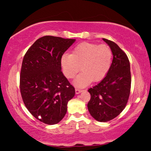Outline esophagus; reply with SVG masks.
Here are the masks:
<instances>
[{"label": "esophagus", "instance_id": "esophagus-1", "mask_svg": "<svg viewBox=\"0 0 151 151\" xmlns=\"http://www.w3.org/2000/svg\"><path fill=\"white\" fill-rule=\"evenodd\" d=\"M82 91V90H81V89H80L79 88H75V92H76V94H79L80 93H81Z\"/></svg>", "mask_w": 151, "mask_h": 151}]
</instances>
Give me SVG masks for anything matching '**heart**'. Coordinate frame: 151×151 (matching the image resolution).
<instances>
[{
    "mask_svg": "<svg viewBox=\"0 0 151 151\" xmlns=\"http://www.w3.org/2000/svg\"><path fill=\"white\" fill-rule=\"evenodd\" d=\"M112 52L106 45L84 42L75 47L70 54H63L60 63L63 73L67 79L75 77L74 84L79 88L89 85L92 82L103 79L110 69Z\"/></svg>",
    "mask_w": 151,
    "mask_h": 151,
    "instance_id": "b5f03b06",
    "label": "heart"
}]
</instances>
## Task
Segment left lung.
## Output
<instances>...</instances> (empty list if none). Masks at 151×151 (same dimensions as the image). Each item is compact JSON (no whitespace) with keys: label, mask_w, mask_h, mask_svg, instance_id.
<instances>
[{"label":"left lung","mask_w":151,"mask_h":151,"mask_svg":"<svg viewBox=\"0 0 151 151\" xmlns=\"http://www.w3.org/2000/svg\"><path fill=\"white\" fill-rule=\"evenodd\" d=\"M102 40L110 47L113 60L105 77L88 89L91 99L88 108L95 120L107 122L116 117L126 106L130 93L131 73L127 54L113 41Z\"/></svg>","instance_id":"left-lung-1"}]
</instances>
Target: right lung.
<instances>
[{
  "label": "right lung",
  "instance_id": "add662e5",
  "mask_svg": "<svg viewBox=\"0 0 151 151\" xmlns=\"http://www.w3.org/2000/svg\"><path fill=\"white\" fill-rule=\"evenodd\" d=\"M74 39L46 36L36 40L25 54L20 75V91L25 106L37 119L58 123L65 116L75 88L63 75L61 57Z\"/></svg>",
  "mask_w": 151,
  "mask_h": 151
}]
</instances>
